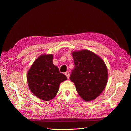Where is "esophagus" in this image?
<instances>
[{"label": "esophagus", "instance_id": "1", "mask_svg": "<svg viewBox=\"0 0 131 131\" xmlns=\"http://www.w3.org/2000/svg\"><path fill=\"white\" fill-rule=\"evenodd\" d=\"M65 75H66V77H67V78L69 79V72H66L65 73Z\"/></svg>", "mask_w": 131, "mask_h": 131}]
</instances>
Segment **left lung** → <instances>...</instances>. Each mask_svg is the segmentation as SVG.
I'll return each instance as SVG.
<instances>
[{"instance_id":"left-lung-1","label":"left lung","mask_w":131,"mask_h":131,"mask_svg":"<svg viewBox=\"0 0 131 131\" xmlns=\"http://www.w3.org/2000/svg\"><path fill=\"white\" fill-rule=\"evenodd\" d=\"M75 68L70 80L80 96L86 101L96 99L105 89L108 70L105 63L93 52L84 50L72 53Z\"/></svg>"}]
</instances>
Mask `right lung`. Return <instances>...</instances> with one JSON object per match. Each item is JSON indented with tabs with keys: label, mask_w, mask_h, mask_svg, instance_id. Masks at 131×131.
Masks as SVG:
<instances>
[{
	"label": "right lung",
	"mask_w": 131,
	"mask_h": 131,
	"mask_svg": "<svg viewBox=\"0 0 131 131\" xmlns=\"http://www.w3.org/2000/svg\"><path fill=\"white\" fill-rule=\"evenodd\" d=\"M52 60V54L41 55L35 61L27 74V82L31 92L46 101L56 96L59 85L67 79L53 64Z\"/></svg>",
	"instance_id": "1"
}]
</instances>
